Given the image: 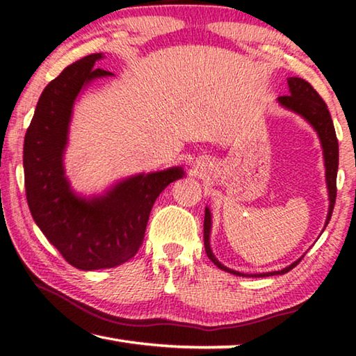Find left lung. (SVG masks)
Returning <instances> with one entry per match:
<instances>
[{
	"label": "left lung",
	"mask_w": 356,
	"mask_h": 356,
	"mask_svg": "<svg viewBox=\"0 0 356 356\" xmlns=\"http://www.w3.org/2000/svg\"><path fill=\"white\" fill-rule=\"evenodd\" d=\"M289 89H291V94L281 95L278 99L282 106L289 108L295 113H298L303 116L308 122H311L312 127L317 130L318 138L322 141L323 147V156H325V168H327V184H328V191H330V210L327 216V225L331 218V213H333L334 202H336V176H337V165H339V146H337V138L334 131L333 120H331L328 106L325 104L323 99L318 95L311 84L303 80V78L292 76L287 80ZM210 212L206 209V216H204V245H206V252L210 261H212L216 267L225 270V272L238 275V276H246L245 273L234 272V270H229L225 265L216 261L215 256L212 254V250H210L209 243V234H210ZM298 261L289 265V267L280 270V272L273 273H261V275H248V276H272V275H284L289 270L297 267Z\"/></svg>",
	"instance_id": "8db88e82"
}]
</instances>
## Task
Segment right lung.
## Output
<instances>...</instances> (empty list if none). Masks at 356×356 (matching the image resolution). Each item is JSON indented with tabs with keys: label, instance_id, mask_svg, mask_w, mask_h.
<instances>
[{
	"label": "right lung",
	"instance_id": "add662e5",
	"mask_svg": "<svg viewBox=\"0 0 356 356\" xmlns=\"http://www.w3.org/2000/svg\"><path fill=\"white\" fill-rule=\"evenodd\" d=\"M102 53L70 64L47 84L25 135L23 168L29 210L50 243L80 270L111 268L130 261L143 245L150 210L180 168L130 177L91 201L75 196L64 177L72 106L81 88L111 72L95 69Z\"/></svg>",
	"mask_w": 356,
	"mask_h": 356
}]
</instances>
